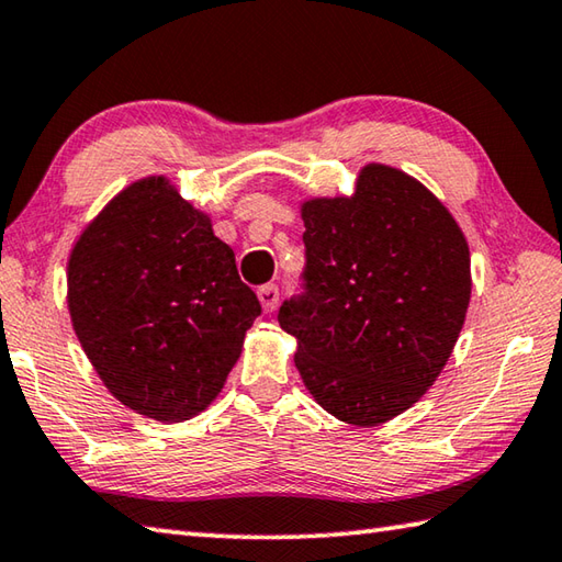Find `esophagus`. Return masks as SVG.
I'll list each match as a JSON object with an SVG mask.
<instances>
[{
  "label": "esophagus",
  "instance_id": "esophagus-1",
  "mask_svg": "<svg viewBox=\"0 0 562 562\" xmlns=\"http://www.w3.org/2000/svg\"><path fill=\"white\" fill-rule=\"evenodd\" d=\"M258 297L265 312H274L278 310V302H280V288L278 284H262L258 290Z\"/></svg>",
  "mask_w": 562,
  "mask_h": 562
}]
</instances>
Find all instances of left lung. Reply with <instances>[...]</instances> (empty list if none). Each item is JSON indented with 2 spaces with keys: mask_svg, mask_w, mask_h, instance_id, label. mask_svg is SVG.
I'll return each instance as SVG.
<instances>
[{
  "mask_svg": "<svg viewBox=\"0 0 562 562\" xmlns=\"http://www.w3.org/2000/svg\"><path fill=\"white\" fill-rule=\"evenodd\" d=\"M304 292L278 322L326 413L381 425L420 401L462 331L472 272L452 213L405 171L366 165L351 196L310 199Z\"/></svg>",
  "mask_w": 562,
  "mask_h": 562,
  "instance_id": "1",
  "label": "left lung"
}]
</instances>
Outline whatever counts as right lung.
Returning <instances> with one entry per match:
<instances>
[{
    "label": "right lung",
    "instance_id": "1",
    "mask_svg": "<svg viewBox=\"0 0 562 562\" xmlns=\"http://www.w3.org/2000/svg\"><path fill=\"white\" fill-rule=\"evenodd\" d=\"M68 310L108 391L159 423L206 411L262 312L211 218L165 177L130 183L80 233Z\"/></svg>",
    "mask_w": 562,
    "mask_h": 562
}]
</instances>
